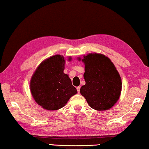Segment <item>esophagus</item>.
<instances>
[{
  "label": "esophagus",
  "instance_id": "34e87169",
  "mask_svg": "<svg viewBox=\"0 0 149 149\" xmlns=\"http://www.w3.org/2000/svg\"><path fill=\"white\" fill-rule=\"evenodd\" d=\"M80 88H81V87H80V86H77V90L78 91V93H80Z\"/></svg>",
  "mask_w": 149,
  "mask_h": 149
}]
</instances>
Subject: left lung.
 <instances>
[{
    "label": "left lung",
    "instance_id": "obj_1",
    "mask_svg": "<svg viewBox=\"0 0 149 149\" xmlns=\"http://www.w3.org/2000/svg\"><path fill=\"white\" fill-rule=\"evenodd\" d=\"M82 61L85 65L86 84L81 86L80 93L92 109L100 111L111 109L119 98L122 89L121 78L115 66L102 54H88Z\"/></svg>",
    "mask_w": 149,
    "mask_h": 149
}]
</instances>
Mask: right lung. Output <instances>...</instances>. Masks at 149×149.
<instances>
[{"label":"right lung","instance_id":"obj_1","mask_svg":"<svg viewBox=\"0 0 149 149\" xmlns=\"http://www.w3.org/2000/svg\"><path fill=\"white\" fill-rule=\"evenodd\" d=\"M70 61L71 57L68 59ZM65 59L56 54L43 61L30 82L32 96L36 103L49 111H56L67 103L77 91L68 75L64 73Z\"/></svg>","mask_w":149,"mask_h":149}]
</instances>
